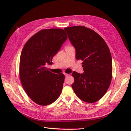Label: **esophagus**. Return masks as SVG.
<instances>
[{"label": "esophagus", "instance_id": "esophagus-1", "mask_svg": "<svg viewBox=\"0 0 131 131\" xmlns=\"http://www.w3.org/2000/svg\"><path fill=\"white\" fill-rule=\"evenodd\" d=\"M64 75H65V77H67L68 75H69V74H66V73H64Z\"/></svg>", "mask_w": 131, "mask_h": 131}]
</instances>
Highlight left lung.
I'll return each instance as SVG.
<instances>
[{"mask_svg": "<svg viewBox=\"0 0 131 131\" xmlns=\"http://www.w3.org/2000/svg\"><path fill=\"white\" fill-rule=\"evenodd\" d=\"M64 30L76 51V59L83 60L82 74L73 72L72 84L78 97L93 103L106 93L112 78V59L105 40L94 31L83 26L66 27Z\"/></svg>", "mask_w": 131, "mask_h": 131, "instance_id": "left-lung-1", "label": "left lung"}]
</instances>
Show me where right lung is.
Instances as JSON below:
<instances>
[{"label": "right lung", "instance_id": "add662e5", "mask_svg": "<svg viewBox=\"0 0 131 131\" xmlns=\"http://www.w3.org/2000/svg\"><path fill=\"white\" fill-rule=\"evenodd\" d=\"M67 39L61 29L40 30L25 44L20 57L19 77L24 91L36 104H51L59 97L65 76L48 71L52 58Z\"/></svg>", "mask_w": 131, "mask_h": 131}]
</instances>
